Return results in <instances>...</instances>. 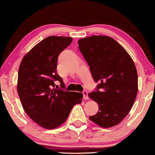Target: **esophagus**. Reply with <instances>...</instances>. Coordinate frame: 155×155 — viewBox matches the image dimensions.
<instances>
[{"mask_svg": "<svg viewBox=\"0 0 155 155\" xmlns=\"http://www.w3.org/2000/svg\"><path fill=\"white\" fill-rule=\"evenodd\" d=\"M83 95H84V100H88V92L86 90H84L83 91Z\"/></svg>", "mask_w": 155, "mask_h": 155, "instance_id": "34e87169", "label": "esophagus"}]
</instances>
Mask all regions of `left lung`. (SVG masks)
Returning <instances> with one entry per match:
<instances>
[{"instance_id":"1","label":"left lung","mask_w":155,"mask_h":155,"mask_svg":"<svg viewBox=\"0 0 155 155\" xmlns=\"http://www.w3.org/2000/svg\"><path fill=\"white\" fill-rule=\"evenodd\" d=\"M93 79L98 83L90 98L98 104L91 121L102 128L116 126L127 116L138 93V74L132 58L114 39L92 36L78 41Z\"/></svg>"}]
</instances>
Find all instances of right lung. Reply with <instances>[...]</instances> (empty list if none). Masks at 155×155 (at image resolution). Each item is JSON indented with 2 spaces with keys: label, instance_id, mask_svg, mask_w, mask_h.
Wrapping results in <instances>:
<instances>
[{
  "label": "right lung",
  "instance_id": "obj_1",
  "mask_svg": "<svg viewBox=\"0 0 155 155\" xmlns=\"http://www.w3.org/2000/svg\"><path fill=\"white\" fill-rule=\"evenodd\" d=\"M71 41L70 37H47L26 54L19 68L17 92L21 105L32 120L47 129L62 124L73 107L81 102L82 93L55 88V81L65 87L57 72L58 59Z\"/></svg>",
  "mask_w": 155,
  "mask_h": 155
}]
</instances>
